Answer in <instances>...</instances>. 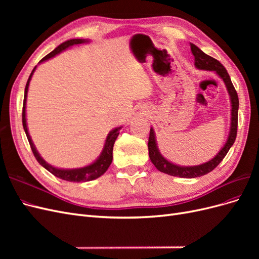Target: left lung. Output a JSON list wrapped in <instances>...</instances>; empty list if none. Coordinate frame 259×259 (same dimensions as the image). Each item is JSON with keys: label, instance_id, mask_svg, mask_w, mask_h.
<instances>
[{"label": "left lung", "instance_id": "8db88e82", "mask_svg": "<svg viewBox=\"0 0 259 259\" xmlns=\"http://www.w3.org/2000/svg\"><path fill=\"white\" fill-rule=\"evenodd\" d=\"M191 53L194 57V67L199 70H205V71H214L221 79L224 81L227 92H228L229 99H230V128L228 133V137L223 148L217 152V154L213 159L209 161L199 164V165L192 166H184L178 165L173 162L168 161L166 158H164L162 153L159 150L158 143H156V137L153 127L150 128V136H149L148 149H149V158H150L153 165L156 169L162 171L164 174L170 176H177L182 178H195L203 175H206L209 171L213 170L223 159L228 153L229 149L232 147L234 140L237 137V127H238V110H239V98L238 94L234 90L230 76L227 72L225 67L218 60L213 57L208 56L204 52H202L198 46L190 43Z\"/></svg>", "mask_w": 259, "mask_h": 259}]
</instances>
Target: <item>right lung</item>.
Masks as SVG:
<instances>
[{"label":"right lung","instance_id":"1","mask_svg":"<svg viewBox=\"0 0 259 259\" xmlns=\"http://www.w3.org/2000/svg\"><path fill=\"white\" fill-rule=\"evenodd\" d=\"M91 41L88 40V38H71V40H68L64 43H61L60 45H58L56 49H55L53 52H51L49 55L40 60L38 65L42 64V62L49 60L53 57L56 56V55H59L60 53H62L64 51L68 50L69 48H72L74 45H80V44H88ZM37 66L34 67V69L31 72L28 82L26 84V89H25V98H23V108H22V125H23V130H25V133L27 135V138L29 140V144L31 147V150H32L36 161L41 164V165L48 169L50 173H52L53 175H55L56 177L67 180V182H72V183H85V182H91V180L97 179L98 177H100L101 175H104L106 173V170L110 166V164L112 162V151H113V145L115 143V139L117 138L120 134V130L122 128V126H117L115 128H113L112 131L109 132V134L106 137L105 140V145L103 150H101L100 154L98 158L92 162L89 165H85L83 167H77V168H61V167H56L52 165V164L46 162L41 154L38 153V151L36 150V148L32 142V138H31L29 131H28V124H27V113H26V106H27V96H28V89H29V84L31 79H32V75L35 71Z\"/></svg>","mask_w":259,"mask_h":259}]
</instances>
